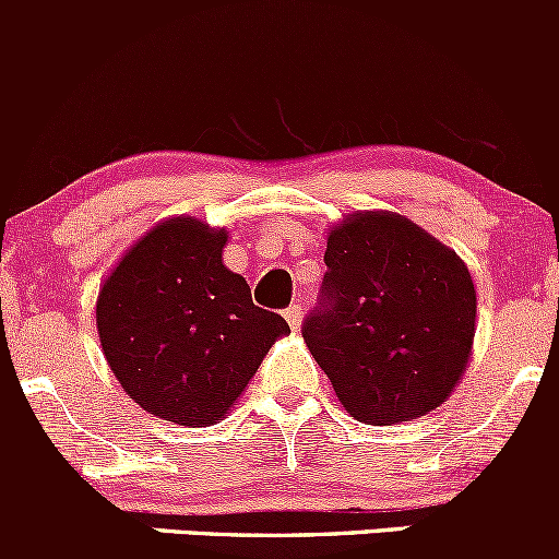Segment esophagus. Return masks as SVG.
I'll return each mask as SVG.
<instances>
[{
    "label": "esophagus",
    "mask_w": 559,
    "mask_h": 559,
    "mask_svg": "<svg viewBox=\"0 0 559 559\" xmlns=\"http://www.w3.org/2000/svg\"><path fill=\"white\" fill-rule=\"evenodd\" d=\"M285 320H287V325H290L293 331H298V329H301V320H304L301 304H290V307L285 309Z\"/></svg>",
    "instance_id": "34e87169"
}]
</instances>
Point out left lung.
<instances>
[{"mask_svg":"<svg viewBox=\"0 0 559 559\" xmlns=\"http://www.w3.org/2000/svg\"><path fill=\"white\" fill-rule=\"evenodd\" d=\"M323 261V298L301 334L342 407L391 427L443 405L473 356L465 261L394 212L347 214Z\"/></svg>","mask_w":559,"mask_h":559,"instance_id":"obj_1","label":"left lung"}]
</instances>
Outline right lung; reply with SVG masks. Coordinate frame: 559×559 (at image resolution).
<instances>
[{"label":"right lung","instance_id":"right-lung-1","mask_svg":"<svg viewBox=\"0 0 559 559\" xmlns=\"http://www.w3.org/2000/svg\"><path fill=\"white\" fill-rule=\"evenodd\" d=\"M225 228L170 217L121 255L97 296L105 361L130 400L181 427L223 421L290 325L223 263Z\"/></svg>","mask_w":559,"mask_h":559}]
</instances>
